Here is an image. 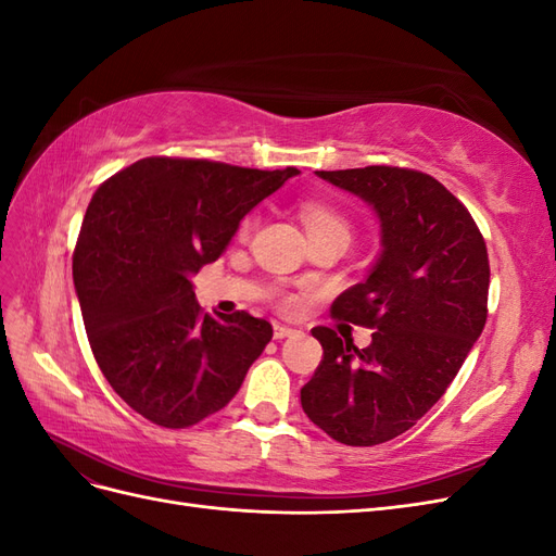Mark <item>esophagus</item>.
<instances>
[{
	"label": "esophagus",
	"mask_w": 556,
	"mask_h": 556,
	"mask_svg": "<svg viewBox=\"0 0 556 556\" xmlns=\"http://www.w3.org/2000/svg\"><path fill=\"white\" fill-rule=\"evenodd\" d=\"M294 333H296V329H292V327H285V325H276V327H274V339H276V341L290 339V336H294Z\"/></svg>",
	"instance_id": "esophagus-1"
}]
</instances>
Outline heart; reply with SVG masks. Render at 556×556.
<instances>
[{
	"instance_id": "b5f03b06",
	"label": "heart",
	"mask_w": 556,
	"mask_h": 556,
	"mask_svg": "<svg viewBox=\"0 0 556 556\" xmlns=\"http://www.w3.org/2000/svg\"><path fill=\"white\" fill-rule=\"evenodd\" d=\"M299 215L306 225L308 237H315V233H341V237L350 239V220L341 211H336L333 206L325 204V201H317V199L301 201ZM250 229H252V217L248 215L239 225V237L245 239ZM292 304H294L292 299H282L285 308H292Z\"/></svg>"
}]
</instances>
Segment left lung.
<instances>
[{"label": "left lung", "mask_w": 556, "mask_h": 556, "mask_svg": "<svg viewBox=\"0 0 556 556\" xmlns=\"http://www.w3.org/2000/svg\"><path fill=\"white\" fill-rule=\"evenodd\" d=\"M317 176L376 208L382 255L329 311L376 329L371 345L315 327L325 352L301 408L333 441L371 447L417 425L459 374L486 323L490 257L473 215L429 174L376 164Z\"/></svg>", "instance_id": "8db88e82"}]
</instances>
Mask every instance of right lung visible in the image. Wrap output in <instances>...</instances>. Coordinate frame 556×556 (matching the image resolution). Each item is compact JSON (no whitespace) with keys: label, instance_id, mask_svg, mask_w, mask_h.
I'll return each mask as SVG.
<instances>
[{"label":"right lung","instance_id":"obj_1","mask_svg":"<svg viewBox=\"0 0 556 556\" xmlns=\"http://www.w3.org/2000/svg\"><path fill=\"white\" fill-rule=\"evenodd\" d=\"M296 174L146 157L92 194L74 248L83 323L113 392L153 425L188 429L223 410L271 341L262 317L204 313L190 278Z\"/></svg>","mask_w":556,"mask_h":556}]
</instances>
